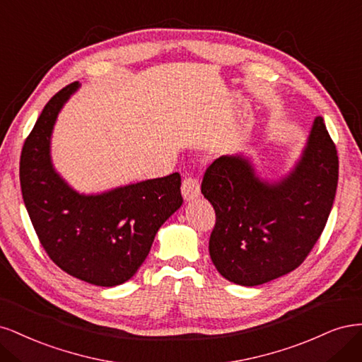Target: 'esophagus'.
Segmentation results:
<instances>
[{
	"label": "esophagus",
	"mask_w": 362,
	"mask_h": 362,
	"mask_svg": "<svg viewBox=\"0 0 362 362\" xmlns=\"http://www.w3.org/2000/svg\"><path fill=\"white\" fill-rule=\"evenodd\" d=\"M182 194L185 200H194L200 195V183L195 177H185L182 182Z\"/></svg>",
	"instance_id": "1"
}]
</instances>
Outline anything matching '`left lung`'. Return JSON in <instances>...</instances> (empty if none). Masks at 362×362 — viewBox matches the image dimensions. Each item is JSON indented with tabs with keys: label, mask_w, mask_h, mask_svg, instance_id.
I'll list each match as a JSON object with an SVG mask.
<instances>
[{
	"label": "left lung",
	"mask_w": 362,
	"mask_h": 362,
	"mask_svg": "<svg viewBox=\"0 0 362 362\" xmlns=\"http://www.w3.org/2000/svg\"><path fill=\"white\" fill-rule=\"evenodd\" d=\"M338 183V155L322 117L288 177L260 182L247 159L221 156L206 168L202 192L215 209L209 252L218 272L259 286L295 271L319 240Z\"/></svg>",
	"instance_id": "obj_1"
}]
</instances>
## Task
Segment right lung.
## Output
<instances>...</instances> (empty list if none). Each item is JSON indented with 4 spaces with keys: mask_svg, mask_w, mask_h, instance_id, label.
<instances>
[{
    "mask_svg": "<svg viewBox=\"0 0 362 362\" xmlns=\"http://www.w3.org/2000/svg\"><path fill=\"white\" fill-rule=\"evenodd\" d=\"M79 83L66 86L45 105L21 151L22 198L39 242L66 274L112 287L143 264L159 227L182 206L179 173L102 195H79L58 177L49 136L58 111Z\"/></svg>",
    "mask_w": 362,
    "mask_h": 362,
    "instance_id": "1",
    "label": "right lung"
}]
</instances>
